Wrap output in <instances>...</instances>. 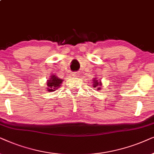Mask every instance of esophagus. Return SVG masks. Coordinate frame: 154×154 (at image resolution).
Returning a JSON list of instances; mask_svg holds the SVG:
<instances>
[{
	"label": "esophagus",
	"instance_id": "34e87169",
	"mask_svg": "<svg viewBox=\"0 0 154 154\" xmlns=\"http://www.w3.org/2000/svg\"><path fill=\"white\" fill-rule=\"evenodd\" d=\"M72 77H78L79 74H78V73H76V72H75V73H72Z\"/></svg>",
	"mask_w": 154,
	"mask_h": 154
}]
</instances>
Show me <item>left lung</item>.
Wrapping results in <instances>:
<instances>
[{
  "instance_id": "1",
  "label": "left lung",
  "mask_w": 154,
  "mask_h": 154,
  "mask_svg": "<svg viewBox=\"0 0 154 154\" xmlns=\"http://www.w3.org/2000/svg\"><path fill=\"white\" fill-rule=\"evenodd\" d=\"M102 86V83L101 82V79H98L96 77H95V78L93 79V87L94 89H96L97 91H99L101 90Z\"/></svg>"
}]
</instances>
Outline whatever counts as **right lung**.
<instances>
[{"label": "right lung", "mask_w": 154, "mask_h": 154, "mask_svg": "<svg viewBox=\"0 0 154 154\" xmlns=\"http://www.w3.org/2000/svg\"><path fill=\"white\" fill-rule=\"evenodd\" d=\"M63 79H61L60 78L57 77L56 75H51L50 76V78L47 80V91L51 92V91H54L56 89H58L59 87L61 86V84L63 83Z\"/></svg>", "instance_id": "right-lung-1"}]
</instances>
